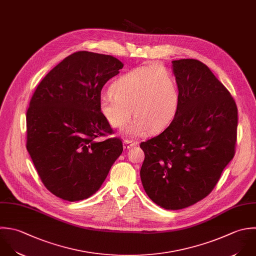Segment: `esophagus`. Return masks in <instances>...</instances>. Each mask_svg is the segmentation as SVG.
Instances as JSON below:
<instances>
[{
    "instance_id": "esophagus-1",
    "label": "esophagus",
    "mask_w": 256,
    "mask_h": 256,
    "mask_svg": "<svg viewBox=\"0 0 256 256\" xmlns=\"http://www.w3.org/2000/svg\"><path fill=\"white\" fill-rule=\"evenodd\" d=\"M136 144H138V142H132L130 140H124V150H130V148L136 146Z\"/></svg>"
}]
</instances>
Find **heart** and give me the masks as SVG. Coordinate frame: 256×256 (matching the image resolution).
Segmentation results:
<instances>
[{"mask_svg": "<svg viewBox=\"0 0 256 256\" xmlns=\"http://www.w3.org/2000/svg\"><path fill=\"white\" fill-rule=\"evenodd\" d=\"M108 96L100 100V112L114 128H124L130 138H142L150 130L158 132L172 120L180 102L176 78L166 68L150 64L134 68L110 88Z\"/></svg>", "mask_w": 256, "mask_h": 256, "instance_id": "1", "label": "heart"}]
</instances>
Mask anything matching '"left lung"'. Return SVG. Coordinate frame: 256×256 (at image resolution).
Masks as SVG:
<instances>
[{
	"instance_id": "1",
	"label": "left lung",
	"mask_w": 256,
	"mask_h": 256,
	"mask_svg": "<svg viewBox=\"0 0 256 256\" xmlns=\"http://www.w3.org/2000/svg\"><path fill=\"white\" fill-rule=\"evenodd\" d=\"M180 102L170 124L142 142L140 180L148 198L170 210L208 196L234 158L238 106L208 66L194 58L172 60Z\"/></svg>"
}]
</instances>
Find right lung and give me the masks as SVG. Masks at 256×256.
Segmentation results:
<instances>
[{
  "instance_id": "right-lung-1",
  "label": "right lung",
  "mask_w": 256,
  "mask_h": 256,
  "mask_svg": "<svg viewBox=\"0 0 256 256\" xmlns=\"http://www.w3.org/2000/svg\"><path fill=\"white\" fill-rule=\"evenodd\" d=\"M124 64L82 50L40 82L26 112V150L44 186L78 202L96 194L122 152L120 138L98 142L112 130L100 112V92Z\"/></svg>"
}]
</instances>
